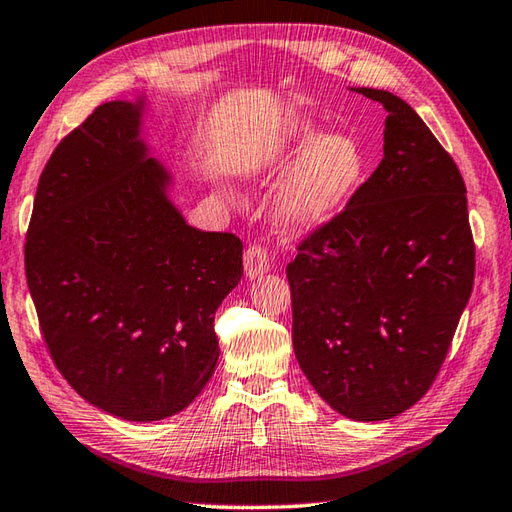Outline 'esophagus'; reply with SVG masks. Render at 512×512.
<instances>
[{
    "label": "esophagus",
    "instance_id": "34e87169",
    "mask_svg": "<svg viewBox=\"0 0 512 512\" xmlns=\"http://www.w3.org/2000/svg\"><path fill=\"white\" fill-rule=\"evenodd\" d=\"M244 268H246V275L250 279L264 275L266 270L270 268V250L259 242L250 244L244 250Z\"/></svg>",
    "mask_w": 512,
    "mask_h": 512
}]
</instances>
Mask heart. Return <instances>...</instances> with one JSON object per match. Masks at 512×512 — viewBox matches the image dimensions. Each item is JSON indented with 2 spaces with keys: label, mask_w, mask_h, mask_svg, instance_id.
<instances>
[{
  "label": "heart",
  "mask_w": 512,
  "mask_h": 512,
  "mask_svg": "<svg viewBox=\"0 0 512 512\" xmlns=\"http://www.w3.org/2000/svg\"><path fill=\"white\" fill-rule=\"evenodd\" d=\"M288 159H302L277 199V217L286 226H315L342 208L364 182L368 155L353 135L322 137L310 122L286 139Z\"/></svg>",
  "instance_id": "1"
}]
</instances>
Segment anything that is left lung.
<instances>
[{"label": "left lung", "instance_id": "obj_1", "mask_svg": "<svg viewBox=\"0 0 512 512\" xmlns=\"http://www.w3.org/2000/svg\"><path fill=\"white\" fill-rule=\"evenodd\" d=\"M386 108L384 157L344 210L297 244L286 268L293 348L324 402L382 422L419 402L448 355L473 293L466 184L413 108Z\"/></svg>", "mask_w": 512, "mask_h": 512}]
</instances>
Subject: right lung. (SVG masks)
<instances>
[{"label":"right lung","instance_id":"add662e5","mask_svg":"<svg viewBox=\"0 0 512 512\" xmlns=\"http://www.w3.org/2000/svg\"><path fill=\"white\" fill-rule=\"evenodd\" d=\"M139 139V106H97L39 175L24 264L59 373L130 422L184 410L213 375L215 310L244 275L242 239L186 224Z\"/></svg>","mask_w":512,"mask_h":512}]
</instances>
